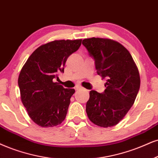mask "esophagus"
I'll return each mask as SVG.
<instances>
[{
    "instance_id": "1",
    "label": "esophagus",
    "mask_w": 158,
    "mask_h": 158,
    "mask_svg": "<svg viewBox=\"0 0 158 158\" xmlns=\"http://www.w3.org/2000/svg\"><path fill=\"white\" fill-rule=\"evenodd\" d=\"M83 88L82 86H81V85H76L75 86V90L76 91H78V90H80V89H83Z\"/></svg>"
}]
</instances>
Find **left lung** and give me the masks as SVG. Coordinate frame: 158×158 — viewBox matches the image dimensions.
Here are the masks:
<instances>
[{"label":"left lung","mask_w":158,"mask_h":158,"mask_svg":"<svg viewBox=\"0 0 158 158\" xmlns=\"http://www.w3.org/2000/svg\"><path fill=\"white\" fill-rule=\"evenodd\" d=\"M82 44L94 58L97 73L107 79L102 94L90 91L85 110L94 124L110 127L134 104L141 84L139 69L130 52L116 41L92 37L84 39Z\"/></svg>","instance_id":"8db88e82"}]
</instances>
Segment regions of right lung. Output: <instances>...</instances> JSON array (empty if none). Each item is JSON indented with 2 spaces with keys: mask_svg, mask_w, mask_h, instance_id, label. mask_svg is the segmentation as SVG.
I'll list each match as a JSON object with an SVG mask.
<instances>
[{
  "mask_svg": "<svg viewBox=\"0 0 158 158\" xmlns=\"http://www.w3.org/2000/svg\"><path fill=\"white\" fill-rule=\"evenodd\" d=\"M81 42V39L60 40L42 44L23 65L18 77L21 101L29 117L39 126L51 127L65 119L75 91L54 81Z\"/></svg>",
  "mask_w": 158,
  "mask_h": 158,
  "instance_id": "obj_1",
  "label": "right lung"
}]
</instances>
